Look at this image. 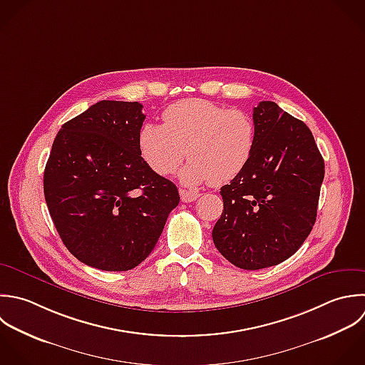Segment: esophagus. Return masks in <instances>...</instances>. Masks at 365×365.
Returning <instances> with one entry per match:
<instances>
[{"instance_id":"34e87169","label":"esophagus","mask_w":365,"mask_h":365,"mask_svg":"<svg viewBox=\"0 0 365 365\" xmlns=\"http://www.w3.org/2000/svg\"><path fill=\"white\" fill-rule=\"evenodd\" d=\"M180 193V199L182 202L185 203H190V202H195L200 195L197 192H193V190H186V189H180L179 190Z\"/></svg>"}]
</instances>
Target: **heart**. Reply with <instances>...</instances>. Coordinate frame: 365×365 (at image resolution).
Segmentation results:
<instances>
[{"label":"heart","mask_w":365,"mask_h":365,"mask_svg":"<svg viewBox=\"0 0 365 365\" xmlns=\"http://www.w3.org/2000/svg\"><path fill=\"white\" fill-rule=\"evenodd\" d=\"M163 125L148 122L138 133V149L158 175L178 170L187 150L189 163L180 172L185 185L209 182L220 186L236 179L256 148L253 116L206 99H183L168 106Z\"/></svg>","instance_id":"obj_1"}]
</instances>
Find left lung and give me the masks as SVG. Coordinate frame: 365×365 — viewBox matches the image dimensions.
<instances>
[{"instance_id": "1", "label": "left lung", "mask_w": 365, "mask_h": 365, "mask_svg": "<svg viewBox=\"0 0 365 365\" xmlns=\"http://www.w3.org/2000/svg\"><path fill=\"white\" fill-rule=\"evenodd\" d=\"M255 153L220 189L223 213L213 227L216 249L245 270L276 266L293 256L317 216L324 160L312 130L277 103L253 109Z\"/></svg>"}]
</instances>
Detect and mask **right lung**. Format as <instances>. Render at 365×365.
Returning a JSON list of instances; mask_svg holds the SVG:
<instances>
[{
  "label": "right lung",
  "mask_w": 365,
  "mask_h": 365,
  "mask_svg": "<svg viewBox=\"0 0 365 365\" xmlns=\"http://www.w3.org/2000/svg\"><path fill=\"white\" fill-rule=\"evenodd\" d=\"M142 108L101 101L68 120L43 172L45 202L63 245L105 272L142 263L180 200L178 187L139 153Z\"/></svg>",
  "instance_id": "1"
}]
</instances>
